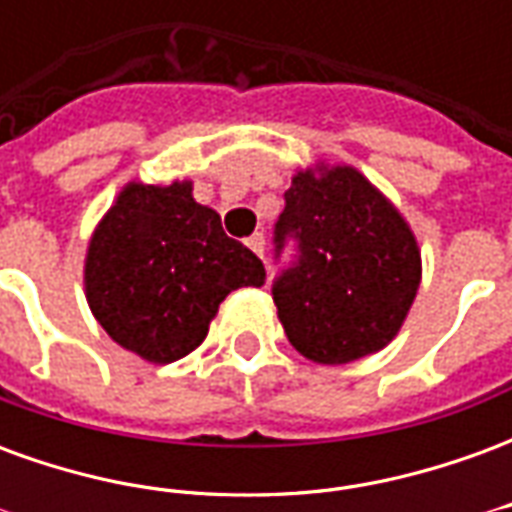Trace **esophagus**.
<instances>
[{
	"mask_svg": "<svg viewBox=\"0 0 512 512\" xmlns=\"http://www.w3.org/2000/svg\"><path fill=\"white\" fill-rule=\"evenodd\" d=\"M246 246H249L257 257H263L266 255V235L255 233L252 238H246Z\"/></svg>",
	"mask_w": 512,
	"mask_h": 512,
	"instance_id": "1",
	"label": "esophagus"
}]
</instances>
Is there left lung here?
I'll use <instances>...</instances> for the list:
<instances>
[{
  "instance_id": "8db88e82",
  "label": "left lung",
  "mask_w": 512,
  "mask_h": 512,
  "mask_svg": "<svg viewBox=\"0 0 512 512\" xmlns=\"http://www.w3.org/2000/svg\"><path fill=\"white\" fill-rule=\"evenodd\" d=\"M296 260L274 282L290 345L318 365H348L400 332L422 279L417 238L392 202L354 167L301 169L274 227L277 257Z\"/></svg>"
}]
</instances>
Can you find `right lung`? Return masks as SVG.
<instances>
[{
    "label": "right lung",
    "mask_w": 512,
    "mask_h": 512,
    "mask_svg": "<svg viewBox=\"0 0 512 512\" xmlns=\"http://www.w3.org/2000/svg\"><path fill=\"white\" fill-rule=\"evenodd\" d=\"M260 257L191 197V180L128 183L95 227L84 290L95 321L131 354L169 365L205 340L227 293L260 288Z\"/></svg>",
    "instance_id": "obj_1"
}]
</instances>
